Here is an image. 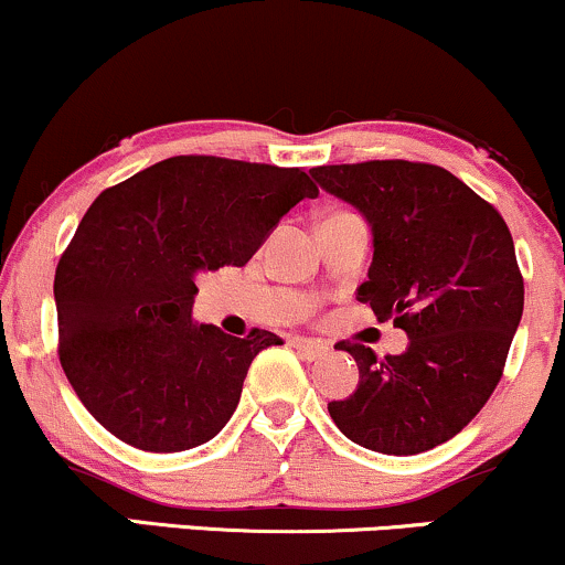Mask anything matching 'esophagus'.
I'll list each match as a JSON object with an SVG mask.
<instances>
[{"label": "esophagus", "instance_id": "obj_1", "mask_svg": "<svg viewBox=\"0 0 565 565\" xmlns=\"http://www.w3.org/2000/svg\"><path fill=\"white\" fill-rule=\"evenodd\" d=\"M294 347H296L298 354H301L303 360H309V362L322 360V356L328 354V347H324V343H320V341H307V338H296Z\"/></svg>", "mask_w": 565, "mask_h": 565}]
</instances>
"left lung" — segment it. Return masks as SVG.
<instances>
[{"instance_id": "1", "label": "left lung", "mask_w": 565, "mask_h": 565, "mask_svg": "<svg viewBox=\"0 0 565 565\" xmlns=\"http://www.w3.org/2000/svg\"><path fill=\"white\" fill-rule=\"evenodd\" d=\"M311 177L354 205L373 232L356 288L377 320L409 343L377 360L338 343L360 367L356 391L330 402L341 434L383 455H420L479 415L505 367L523 315V277L505 218L441 166L367 161L317 166Z\"/></svg>"}]
</instances>
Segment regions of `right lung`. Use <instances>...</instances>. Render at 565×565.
<instances>
[{
  "mask_svg": "<svg viewBox=\"0 0 565 565\" xmlns=\"http://www.w3.org/2000/svg\"><path fill=\"white\" fill-rule=\"evenodd\" d=\"M317 192L301 169L216 156L166 158L99 192L55 271L60 364L99 426L145 452L227 426L254 356L282 338L195 322V280L245 267Z\"/></svg>",
  "mask_w": 565,
  "mask_h": 565,
  "instance_id": "obj_1",
  "label": "right lung"
}]
</instances>
